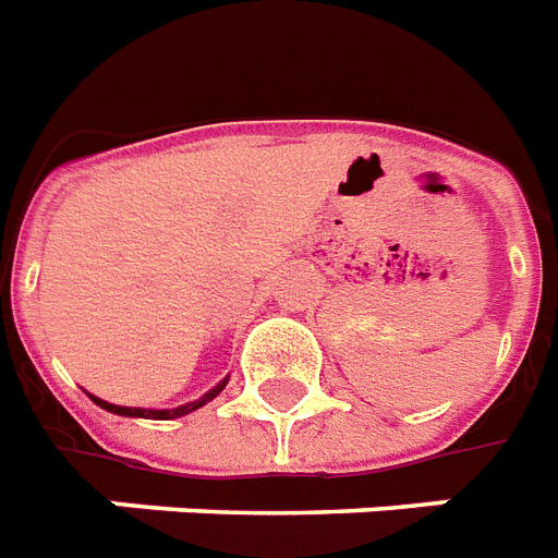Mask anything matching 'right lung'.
<instances>
[{
	"label": "right lung",
	"mask_w": 558,
	"mask_h": 558,
	"mask_svg": "<svg viewBox=\"0 0 558 558\" xmlns=\"http://www.w3.org/2000/svg\"><path fill=\"white\" fill-rule=\"evenodd\" d=\"M226 381L222 379L217 385V388H210L208 393L202 399H196V402H185V405H179V408H165V411H150V408H124V405H112V402H104V399L98 397H92V402H98L104 411H112V414H121V416H153V420H177V416H185L191 414V411H196V408H202L205 402H210V399L217 397L219 390L226 388Z\"/></svg>",
	"instance_id": "add662e5"
}]
</instances>
